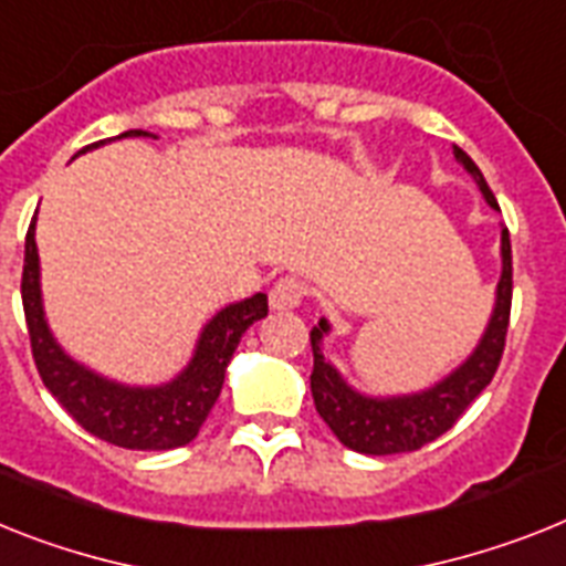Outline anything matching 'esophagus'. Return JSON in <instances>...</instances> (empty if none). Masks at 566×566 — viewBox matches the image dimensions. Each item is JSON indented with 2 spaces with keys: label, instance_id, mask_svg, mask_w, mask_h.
I'll return each mask as SVG.
<instances>
[{
  "label": "esophagus",
  "instance_id": "34e87169",
  "mask_svg": "<svg viewBox=\"0 0 566 566\" xmlns=\"http://www.w3.org/2000/svg\"><path fill=\"white\" fill-rule=\"evenodd\" d=\"M303 294H306V289H303V283L297 277H280L277 283L272 286V292H269V301H272L274 310H294V306H301Z\"/></svg>",
  "mask_w": 566,
  "mask_h": 566
}]
</instances>
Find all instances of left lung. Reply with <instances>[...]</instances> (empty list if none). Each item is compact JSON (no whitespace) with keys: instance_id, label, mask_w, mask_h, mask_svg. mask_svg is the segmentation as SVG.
I'll return each instance as SVG.
<instances>
[{"instance_id":"1","label":"left lung","mask_w":566,"mask_h":566,"mask_svg":"<svg viewBox=\"0 0 566 566\" xmlns=\"http://www.w3.org/2000/svg\"><path fill=\"white\" fill-rule=\"evenodd\" d=\"M454 158L471 172V179L478 181L485 202L497 208V199L485 185L480 167L460 147H454ZM501 256L503 272L501 283H497V301H494L492 321L485 326L478 349L451 376L422 394L390 396V399L356 394L321 353V340L329 333V324L321 321L317 326H312L310 340L312 356H315V367L310 376L312 399H315L321 419L333 428V433L344 446L358 454L373 457L417 451L442 437L448 428H454V422L465 413L471 401L489 387L497 373V364H501L503 347H506L509 312H512V242H509L506 228L501 233Z\"/></svg>"}]
</instances>
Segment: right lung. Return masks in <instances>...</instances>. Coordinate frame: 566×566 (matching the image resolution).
<instances>
[{"instance_id":"right-lung-1","label":"right lung","mask_w":566,"mask_h":566,"mask_svg":"<svg viewBox=\"0 0 566 566\" xmlns=\"http://www.w3.org/2000/svg\"><path fill=\"white\" fill-rule=\"evenodd\" d=\"M129 135L135 138V135L149 133L129 129L118 138H129ZM92 147L97 144H88L81 153ZM22 310H25L28 338H31V353H34L42 385L69 410L74 422L109 446L129 448V451H167V448L188 446L190 440H196L210 408L217 405L228 361L242 333L254 321L269 315V297L260 292L254 297L231 303L210 317L199 335L190 364L167 385H118L65 356L51 335L45 312H42L40 254H36L34 222H31L25 237V265H22Z\"/></svg>"}]
</instances>
